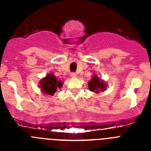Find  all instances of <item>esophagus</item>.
<instances>
[{
  "label": "esophagus",
  "instance_id": "esophagus-1",
  "mask_svg": "<svg viewBox=\"0 0 151 151\" xmlns=\"http://www.w3.org/2000/svg\"><path fill=\"white\" fill-rule=\"evenodd\" d=\"M77 76V74L76 73H71V77L72 78H76Z\"/></svg>",
  "mask_w": 151,
  "mask_h": 151
}]
</instances>
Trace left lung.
Segmentation results:
<instances>
[{"instance_id": "left-lung-1", "label": "left lung", "mask_w": 151, "mask_h": 151, "mask_svg": "<svg viewBox=\"0 0 151 151\" xmlns=\"http://www.w3.org/2000/svg\"><path fill=\"white\" fill-rule=\"evenodd\" d=\"M88 88L91 91L95 92L96 94L100 93V91H104L106 90V83L94 75L92 77V79L88 82Z\"/></svg>"}]
</instances>
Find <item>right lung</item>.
<instances>
[{"label": "right lung", "instance_id": "1", "mask_svg": "<svg viewBox=\"0 0 151 151\" xmlns=\"http://www.w3.org/2000/svg\"><path fill=\"white\" fill-rule=\"evenodd\" d=\"M62 85L63 83L60 80H57L56 76L51 73L40 81L41 91L50 95H53L57 91V88H60Z\"/></svg>", "mask_w": 151, "mask_h": 151}]
</instances>
